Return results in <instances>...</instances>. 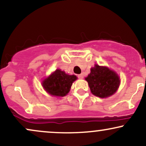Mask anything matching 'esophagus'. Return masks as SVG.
Returning <instances> with one entry per match:
<instances>
[{
	"label": "esophagus",
	"mask_w": 146,
	"mask_h": 146,
	"mask_svg": "<svg viewBox=\"0 0 146 146\" xmlns=\"http://www.w3.org/2000/svg\"><path fill=\"white\" fill-rule=\"evenodd\" d=\"M78 78H80V79H83L84 78V75L83 74L78 75Z\"/></svg>",
	"instance_id": "esophagus-1"
}]
</instances>
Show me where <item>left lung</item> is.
Listing matches in <instances>:
<instances>
[{
  "label": "left lung",
  "mask_w": 146,
  "mask_h": 146,
  "mask_svg": "<svg viewBox=\"0 0 146 146\" xmlns=\"http://www.w3.org/2000/svg\"><path fill=\"white\" fill-rule=\"evenodd\" d=\"M91 93L95 96L106 98L113 95L118 89L120 79L116 72L106 66L95 64L85 78Z\"/></svg>",
  "instance_id": "left-lung-1"
}]
</instances>
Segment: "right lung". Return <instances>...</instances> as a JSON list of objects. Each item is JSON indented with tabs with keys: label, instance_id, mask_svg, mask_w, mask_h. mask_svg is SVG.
<instances>
[{
	"label": "right lung",
	"instance_id": "right-lung-1",
	"mask_svg": "<svg viewBox=\"0 0 146 146\" xmlns=\"http://www.w3.org/2000/svg\"><path fill=\"white\" fill-rule=\"evenodd\" d=\"M78 79L74 75L66 74L64 71L56 69L42 82V86L52 96L64 97L70 91L72 84Z\"/></svg>",
	"mask_w": 146,
	"mask_h": 146
}]
</instances>
